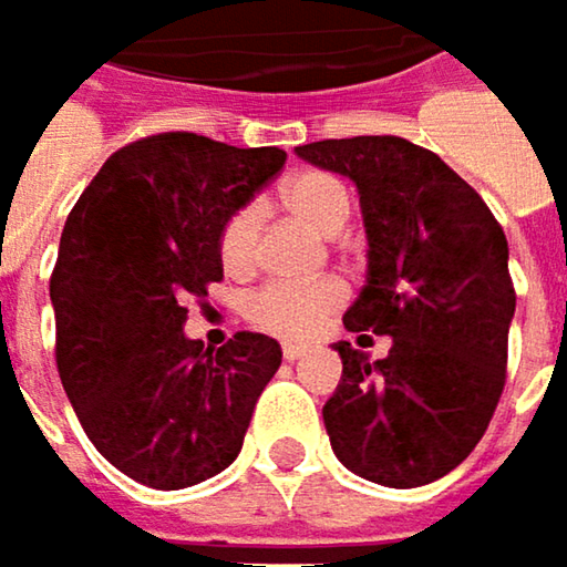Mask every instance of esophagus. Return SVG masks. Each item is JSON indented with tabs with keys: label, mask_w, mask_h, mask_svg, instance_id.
Here are the masks:
<instances>
[{
	"label": "esophagus",
	"mask_w": 567,
	"mask_h": 567,
	"mask_svg": "<svg viewBox=\"0 0 567 567\" xmlns=\"http://www.w3.org/2000/svg\"><path fill=\"white\" fill-rule=\"evenodd\" d=\"M305 354H308V344H285L282 348L285 361H298V358H305Z\"/></svg>",
	"instance_id": "34e87169"
}]
</instances>
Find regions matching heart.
Segmentation results:
<instances>
[{
    "label": "heart",
    "mask_w": 567,
    "mask_h": 567,
    "mask_svg": "<svg viewBox=\"0 0 567 567\" xmlns=\"http://www.w3.org/2000/svg\"><path fill=\"white\" fill-rule=\"evenodd\" d=\"M285 206L315 226L324 236H338L351 216V193L341 179L328 173H301L282 193ZM219 266L229 276H246L259 256V213L256 206H239L226 216L216 239ZM344 301L341 279H315V282H269L249 295L246 318L279 338H308L315 334L331 311Z\"/></svg>",
    "instance_id": "obj_1"
}]
</instances>
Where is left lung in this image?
Wrapping results in <instances>:
<instances>
[{"mask_svg":"<svg viewBox=\"0 0 567 567\" xmlns=\"http://www.w3.org/2000/svg\"><path fill=\"white\" fill-rule=\"evenodd\" d=\"M295 154L354 179L368 282L344 328L391 338L381 361L334 344L344 371L321 410L331 450L371 483L426 486L473 453L506 388V233L460 173L403 137L315 141Z\"/></svg>","mask_w":567,"mask_h":567,"instance_id":"obj_1","label":"left lung"}]
</instances>
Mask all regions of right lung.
Segmentation results:
<instances>
[{
  "label": "right lung",
  "mask_w": 567,
  "mask_h": 567,
  "mask_svg": "<svg viewBox=\"0 0 567 567\" xmlns=\"http://www.w3.org/2000/svg\"><path fill=\"white\" fill-rule=\"evenodd\" d=\"M282 167L279 147L154 134L111 154L68 213L49 285L58 378L97 453L151 489L223 473L282 364L269 334L219 351L183 334L186 301L223 279L219 226Z\"/></svg>",
  "instance_id": "1"
}]
</instances>
